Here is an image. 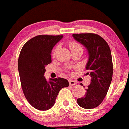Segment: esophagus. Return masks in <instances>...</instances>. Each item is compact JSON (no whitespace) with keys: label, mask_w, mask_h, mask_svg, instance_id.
Returning a JSON list of instances; mask_svg holds the SVG:
<instances>
[{"label":"esophagus","mask_w":129,"mask_h":129,"mask_svg":"<svg viewBox=\"0 0 129 129\" xmlns=\"http://www.w3.org/2000/svg\"><path fill=\"white\" fill-rule=\"evenodd\" d=\"M77 83V82L74 80H72V79H70L69 80V84H70V86H74Z\"/></svg>","instance_id":"obj_1"}]
</instances>
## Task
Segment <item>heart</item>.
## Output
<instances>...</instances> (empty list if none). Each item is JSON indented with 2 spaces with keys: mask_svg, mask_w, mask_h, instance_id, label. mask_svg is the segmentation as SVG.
I'll return each mask as SVG.
<instances>
[{
  "mask_svg": "<svg viewBox=\"0 0 129 129\" xmlns=\"http://www.w3.org/2000/svg\"><path fill=\"white\" fill-rule=\"evenodd\" d=\"M69 45H70V49H71V51H73V50H78V49H81V50H83V48H82V46H81V45H79V43H76V42H73V41L70 42V43H69ZM58 46H57L56 48L55 49V51L58 49Z\"/></svg>",
  "mask_w": 129,
  "mask_h": 129,
  "instance_id": "obj_1",
  "label": "heart"
}]
</instances>
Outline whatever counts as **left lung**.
<instances>
[{
    "mask_svg": "<svg viewBox=\"0 0 129 129\" xmlns=\"http://www.w3.org/2000/svg\"><path fill=\"white\" fill-rule=\"evenodd\" d=\"M73 37L87 50L88 60L86 70L88 73L86 74L91 78L86 94L77 99V102L84 109L95 108L103 102L112 81L113 65L111 50L107 42L96 34H73Z\"/></svg>",
    "mask_w": 129,
    "mask_h": 129,
    "instance_id": "obj_1",
    "label": "left lung"
}]
</instances>
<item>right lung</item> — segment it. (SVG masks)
<instances>
[{
  "instance_id": "obj_1",
  "label": "right lung",
  "mask_w": 129,
  "mask_h": 129,
  "mask_svg": "<svg viewBox=\"0 0 129 129\" xmlns=\"http://www.w3.org/2000/svg\"><path fill=\"white\" fill-rule=\"evenodd\" d=\"M63 37L36 36L25 43L20 53L18 69L22 90L26 100L38 110L51 108L61 89L69 86L64 78H50L48 81L44 76L45 67L51 63V51Z\"/></svg>"
}]
</instances>
